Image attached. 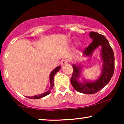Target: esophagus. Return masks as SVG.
Instances as JSON below:
<instances>
[{
	"label": "esophagus",
	"instance_id": "obj_1",
	"mask_svg": "<svg viewBox=\"0 0 124 124\" xmlns=\"http://www.w3.org/2000/svg\"><path fill=\"white\" fill-rule=\"evenodd\" d=\"M68 59H63L62 61H61V65H65V64L66 63H68Z\"/></svg>",
	"mask_w": 124,
	"mask_h": 124
}]
</instances>
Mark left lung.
Segmentation results:
<instances>
[{
	"mask_svg": "<svg viewBox=\"0 0 124 124\" xmlns=\"http://www.w3.org/2000/svg\"><path fill=\"white\" fill-rule=\"evenodd\" d=\"M89 35L93 41L85 48L83 54L86 56H92L93 51L100 45L101 46V52L103 64L101 76L94 82L85 80L83 83H80L78 81V78L80 77L81 68L73 64L72 65L73 70L70 82L74 89L78 92L92 94L99 92L109 83L114 72L115 58L113 50L104 35L93 31L90 32Z\"/></svg>",
	"mask_w": 124,
	"mask_h": 124,
	"instance_id": "1",
	"label": "left lung"
}]
</instances>
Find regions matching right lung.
<instances>
[{
    "label": "right lung",
    "mask_w": 124,
    "mask_h": 124,
    "mask_svg": "<svg viewBox=\"0 0 124 124\" xmlns=\"http://www.w3.org/2000/svg\"><path fill=\"white\" fill-rule=\"evenodd\" d=\"M61 69V66H59L58 67H56L54 70L51 72L50 75H49V80H50V84H51V86H50V88H49V90L47 92H45V93L41 94L39 95H37V96H32V97H27L29 99H41V98L47 96V95L49 94V93H51V90L53 89V87H54V76L56 74L58 71L59 70V69Z\"/></svg>",
    "instance_id": "add662e5"
}]
</instances>
